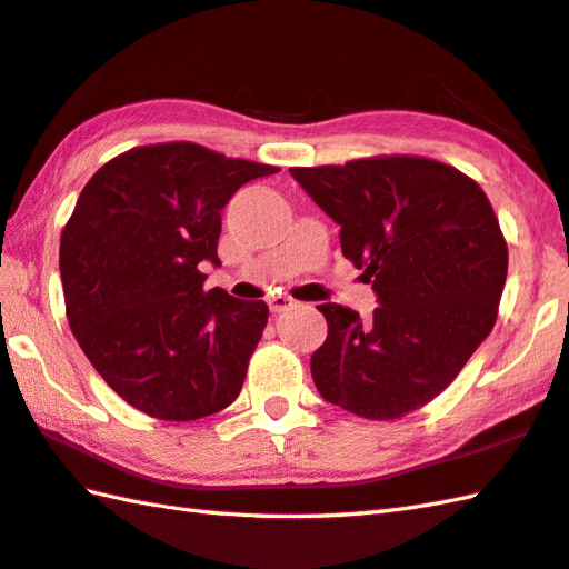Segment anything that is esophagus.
<instances>
[{
    "label": "esophagus",
    "instance_id": "obj_1",
    "mask_svg": "<svg viewBox=\"0 0 569 569\" xmlns=\"http://www.w3.org/2000/svg\"><path fill=\"white\" fill-rule=\"evenodd\" d=\"M291 306H293V298L291 296H271L269 298L271 313H283V310H288Z\"/></svg>",
    "mask_w": 569,
    "mask_h": 569
}]
</instances>
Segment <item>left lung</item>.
<instances>
[{"label": "left lung", "mask_w": 569, "mask_h": 569, "mask_svg": "<svg viewBox=\"0 0 569 569\" xmlns=\"http://www.w3.org/2000/svg\"><path fill=\"white\" fill-rule=\"evenodd\" d=\"M340 224L342 256L380 306L362 320L322 303L328 338L310 358L322 399L399 419L447 389L493 330L508 273L496 211L471 177L417 154L291 167Z\"/></svg>", "instance_id": "obj_1"}]
</instances>
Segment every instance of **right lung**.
I'll return each mask as SVG.
<instances>
[{
    "mask_svg": "<svg viewBox=\"0 0 569 569\" xmlns=\"http://www.w3.org/2000/svg\"><path fill=\"white\" fill-rule=\"evenodd\" d=\"M278 167L197 142L132 148L88 180L61 231L66 316L118 397L164 421L217 415L239 397L269 306L204 291L221 209Z\"/></svg>",
    "mask_w": 569,
    "mask_h": 569,
    "instance_id": "right-lung-1",
    "label": "right lung"
}]
</instances>
